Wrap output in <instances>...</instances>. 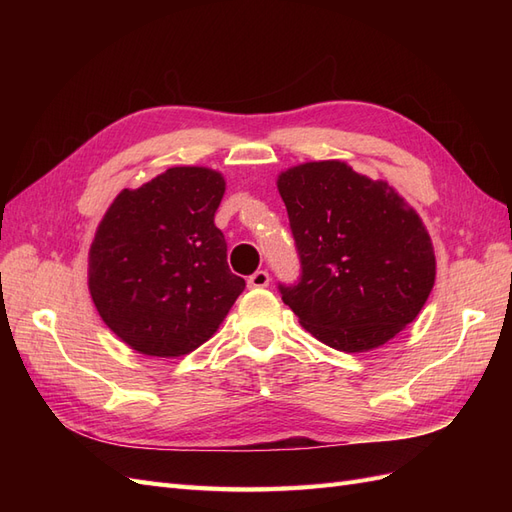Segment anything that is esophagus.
<instances>
[{
    "instance_id": "34e87169",
    "label": "esophagus",
    "mask_w": 512,
    "mask_h": 512,
    "mask_svg": "<svg viewBox=\"0 0 512 512\" xmlns=\"http://www.w3.org/2000/svg\"><path fill=\"white\" fill-rule=\"evenodd\" d=\"M269 282H271L269 273L260 269V271H256L254 275H250V280H247V286H250V288H267Z\"/></svg>"
}]
</instances>
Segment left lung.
I'll list each match as a JSON object with an SVG mask.
<instances>
[{"label": "left lung", "instance_id": "8db88e82", "mask_svg": "<svg viewBox=\"0 0 512 512\" xmlns=\"http://www.w3.org/2000/svg\"><path fill=\"white\" fill-rule=\"evenodd\" d=\"M277 190L301 260L282 301L322 344L365 352L421 312L436 282L429 232L389 183L339 160L284 170Z\"/></svg>", "mask_w": 512, "mask_h": 512}]
</instances>
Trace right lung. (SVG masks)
<instances>
[{"mask_svg":"<svg viewBox=\"0 0 512 512\" xmlns=\"http://www.w3.org/2000/svg\"><path fill=\"white\" fill-rule=\"evenodd\" d=\"M224 190L211 168L175 166L123 190L102 218L89 292L106 327L136 352L166 359L196 350L243 292L213 224Z\"/></svg>","mask_w":512,"mask_h":512,"instance_id":"add662e5","label":"right lung"}]
</instances>
